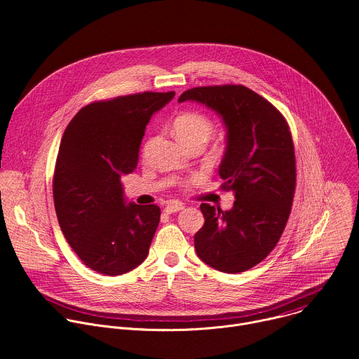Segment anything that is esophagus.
Instances as JSON below:
<instances>
[{"mask_svg":"<svg viewBox=\"0 0 359 359\" xmlns=\"http://www.w3.org/2000/svg\"><path fill=\"white\" fill-rule=\"evenodd\" d=\"M184 209V206H183V203H180V201H169L168 203V206L165 208V212L166 213H177V212H180V210H183Z\"/></svg>","mask_w":359,"mask_h":359,"instance_id":"obj_1","label":"esophagus"}]
</instances>
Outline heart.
<instances>
[{
  "mask_svg": "<svg viewBox=\"0 0 359 359\" xmlns=\"http://www.w3.org/2000/svg\"><path fill=\"white\" fill-rule=\"evenodd\" d=\"M173 132L184 146L194 142L208 143L215 133V123L206 115L189 111L176 116L173 121Z\"/></svg>",
  "mask_w": 359,
  "mask_h": 359,
  "instance_id": "heart-1",
  "label": "heart"
}]
</instances>
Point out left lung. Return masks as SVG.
Masks as SVG:
<instances>
[{
	"instance_id": "1",
	"label": "left lung",
	"mask_w": 359,
	"mask_h": 359,
	"mask_svg": "<svg viewBox=\"0 0 359 359\" xmlns=\"http://www.w3.org/2000/svg\"><path fill=\"white\" fill-rule=\"evenodd\" d=\"M194 100L222 116L226 151L219 168L234 206L223 212L200 204L203 227L194 234L198 259L223 273H243L277 245L295 191V153L290 126L267 99L243 85L197 86L179 102Z\"/></svg>"
}]
</instances>
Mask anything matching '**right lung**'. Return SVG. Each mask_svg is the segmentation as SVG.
<instances>
[{"label": "right lung", "mask_w": 359, "mask_h": 359, "mask_svg": "<svg viewBox=\"0 0 359 359\" xmlns=\"http://www.w3.org/2000/svg\"><path fill=\"white\" fill-rule=\"evenodd\" d=\"M175 92H143L97 100L67 126L53 191L61 230L90 270L121 276L144 262L161 222L156 204L126 203L121 177L137 166L151 115Z\"/></svg>", "instance_id": "1"}]
</instances>
